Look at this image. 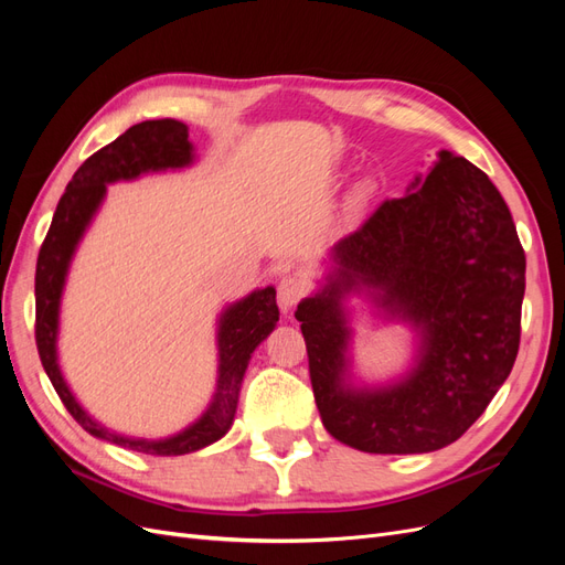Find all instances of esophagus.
Here are the masks:
<instances>
[{
    "instance_id": "1",
    "label": "esophagus",
    "mask_w": 565,
    "mask_h": 565,
    "mask_svg": "<svg viewBox=\"0 0 565 565\" xmlns=\"http://www.w3.org/2000/svg\"><path fill=\"white\" fill-rule=\"evenodd\" d=\"M306 292H309V285H306L303 278H299V276H285L278 282V303H280V309L282 311L295 309V306L306 297Z\"/></svg>"
}]
</instances>
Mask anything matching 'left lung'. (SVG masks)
Masks as SVG:
<instances>
[{
	"mask_svg": "<svg viewBox=\"0 0 565 565\" xmlns=\"http://www.w3.org/2000/svg\"><path fill=\"white\" fill-rule=\"evenodd\" d=\"M334 264L295 313L324 429L374 455L450 446L486 413L521 344L525 252L504 198L476 164L440 150L413 191L384 200L341 237ZM361 284L377 286L387 310L423 330L414 374L380 392L343 386L340 299Z\"/></svg>",
	"mask_w": 565,
	"mask_h": 565,
	"instance_id": "1",
	"label": "left lung"
}]
</instances>
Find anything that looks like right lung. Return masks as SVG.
I'll return each instance as SVG.
<instances>
[{"label":"right lung","instance_id":"right-lung-1","mask_svg":"<svg viewBox=\"0 0 565 565\" xmlns=\"http://www.w3.org/2000/svg\"><path fill=\"white\" fill-rule=\"evenodd\" d=\"M193 146L188 141V127L179 119H146L129 127L122 136L84 160L51 218L49 233L40 247L35 273V341L40 361L54 384L61 403L84 431L146 455H188L224 436L235 417L237 393H241L243 374L247 370L252 351L273 332L278 322L276 289L266 287L252 292L247 299L233 303L221 318L218 328V382L214 401L193 426L164 440H136L106 431L98 426L75 401L65 386L56 363V330L58 303L65 282L67 264L79 237L106 195V183L119 179H136L143 172L177 169L191 164Z\"/></svg>","mask_w":565,"mask_h":565}]
</instances>
